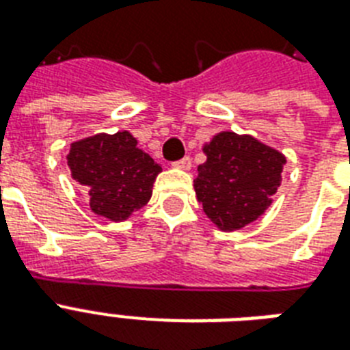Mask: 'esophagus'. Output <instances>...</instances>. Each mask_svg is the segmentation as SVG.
<instances>
[{
	"label": "esophagus",
	"instance_id": "obj_1",
	"mask_svg": "<svg viewBox=\"0 0 350 350\" xmlns=\"http://www.w3.org/2000/svg\"><path fill=\"white\" fill-rule=\"evenodd\" d=\"M172 165H174L176 169L189 170L192 167V161H191V158H189V156H185V158L178 159V161H174V163H172Z\"/></svg>",
	"mask_w": 350,
	"mask_h": 350
}]
</instances>
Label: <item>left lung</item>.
I'll use <instances>...</instances> for the list:
<instances>
[{"label":"left lung","instance_id":"8db88e82","mask_svg":"<svg viewBox=\"0 0 350 350\" xmlns=\"http://www.w3.org/2000/svg\"><path fill=\"white\" fill-rule=\"evenodd\" d=\"M207 161L194 180L198 202L218 229H243L271 207L285 156L252 136L219 132L205 143Z\"/></svg>","mask_w":350,"mask_h":350}]
</instances>
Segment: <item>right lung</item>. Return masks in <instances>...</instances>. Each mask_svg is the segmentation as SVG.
<instances>
[{
	"label": "right lung",
	"mask_w": 350,
	"mask_h": 350,
	"mask_svg": "<svg viewBox=\"0 0 350 350\" xmlns=\"http://www.w3.org/2000/svg\"><path fill=\"white\" fill-rule=\"evenodd\" d=\"M67 163L74 180L89 192L90 211L111 221H123L147 205L161 172L126 131L74 142Z\"/></svg>",
	"instance_id": "obj_1"
}]
</instances>
